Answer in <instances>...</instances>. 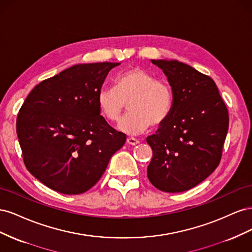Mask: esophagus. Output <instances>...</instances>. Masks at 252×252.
Segmentation results:
<instances>
[{
	"instance_id": "obj_1",
	"label": "esophagus",
	"mask_w": 252,
	"mask_h": 252,
	"mask_svg": "<svg viewBox=\"0 0 252 252\" xmlns=\"http://www.w3.org/2000/svg\"><path fill=\"white\" fill-rule=\"evenodd\" d=\"M126 142L129 145H132V146H134V145H136V144H139V141L136 140V139H134V138H128Z\"/></svg>"
}]
</instances>
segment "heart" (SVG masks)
<instances>
[{"mask_svg":"<svg viewBox=\"0 0 252 252\" xmlns=\"http://www.w3.org/2000/svg\"><path fill=\"white\" fill-rule=\"evenodd\" d=\"M98 109L110 122H117L126 108L130 110L118 125L127 134H140L149 126L158 127L168 119L173 107V91L168 82L154 73L133 67L116 78V87H103L96 95Z\"/></svg>","mask_w":252,"mask_h":252,"instance_id":"1","label":"heart"}]
</instances>
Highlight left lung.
Instances as JSON below:
<instances>
[{"label":"left lung","mask_w":252,"mask_h":252,"mask_svg":"<svg viewBox=\"0 0 252 252\" xmlns=\"http://www.w3.org/2000/svg\"><path fill=\"white\" fill-rule=\"evenodd\" d=\"M173 91L168 119L149 135L154 151L147 177L165 192L196 186L219 166L229 117L215 81L177 60H151Z\"/></svg>","instance_id":"left-lung-1"}]
</instances>
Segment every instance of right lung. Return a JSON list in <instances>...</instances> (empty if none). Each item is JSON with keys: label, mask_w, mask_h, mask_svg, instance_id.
I'll return each instance as SVG.
<instances>
[{"label": "right lung", "mask_w": 252, "mask_h": 252, "mask_svg": "<svg viewBox=\"0 0 252 252\" xmlns=\"http://www.w3.org/2000/svg\"><path fill=\"white\" fill-rule=\"evenodd\" d=\"M121 63L78 64L44 80L23 103L17 133L28 171L64 194L96 184L126 135L101 116L96 95Z\"/></svg>", "instance_id": "obj_1"}]
</instances>
